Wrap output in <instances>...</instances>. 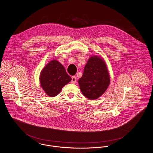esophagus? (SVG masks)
Instances as JSON below:
<instances>
[{"label":"esophagus","instance_id":"34e87169","mask_svg":"<svg viewBox=\"0 0 153 153\" xmlns=\"http://www.w3.org/2000/svg\"><path fill=\"white\" fill-rule=\"evenodd\" d=\"M71 82L73 84H74L76 82V77L75 76H72L71 77Z\"/></svg>","mask_w":153,"mask_h":153}]
</instances>
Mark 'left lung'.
Instances as JSON below:
<instances>
[{
    "instance_id": "1",
    "label": "left lung",
    "mask_w": 153,
    "mask_h": 153,
    "mask_svg": "<svg viewBox=\"0 0 153 153\" xmlns=\"http://www.w3.org/2000/svg\"><path fill=\"white\" fill-rule=\"evenodd\" d=\"M110 76L105 60L94 55L87 62L82 77L78 82L82 94L94 100L105 92L110 84Z\"/></svg>"
}]
</instances>
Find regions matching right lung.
I'll return each mask as SVG.
<instances>
[{
	"label": "right lung",
	"instance_id": "1",
	"mask_svg": "<svg viewBox=\"0 0 153 153\" xmlns=\"http://www.w3.org/2000/svg\"><path fill=\"white\" fill-rule=\"evenodd\" d=\"M71 78L65 67L56 59H52L44 66L39 74V82L44 91L50 97L60 93L62 88Z\"/></svg>",
	"mask_w": 153,
	"mask_h": 153
}]
</instances>
